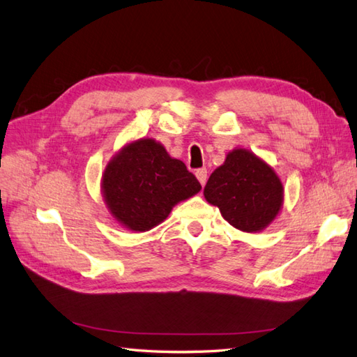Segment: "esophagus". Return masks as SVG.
Returning <instances> with one entry per match:
<instances>
[{
  "label": "esophagus",
  "mask_w": 357,
  "mask_h": 357,
  "mask_svg": "<svg viewBox=\"0 0 357 357\" xmlns=\"http://www.w3.org/2000/svg\"><path fill=\"white\" fill-rule=\"evenodd\" d=\"M195 176H197V178H199L200 185L204 186V185H206V180H208V171H206V168L197 169V171H195Z\"/></svg>",
  "instance_id": "obj_1"
}]
</instances>
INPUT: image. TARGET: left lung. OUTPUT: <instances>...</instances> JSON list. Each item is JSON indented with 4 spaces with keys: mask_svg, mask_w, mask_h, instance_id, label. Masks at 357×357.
<instances>
[{
    "mask_svg": "<svg viewBox=\"0 0 357 357\" xmlns=\"http://www.w3.org/2000/svg\"><path fill=\"white\" fill-rule=\"evenodd\" d=\"M203 194L229 225L243 232L263 231L284 202V188L272 166L243 148L226 155L225 163L211 174Z\"/></svg>",
    "mask_w": 357,
    "mask_h": 357,
    "instance_id": "1",
    "label": "left lung"
}]
</instances>
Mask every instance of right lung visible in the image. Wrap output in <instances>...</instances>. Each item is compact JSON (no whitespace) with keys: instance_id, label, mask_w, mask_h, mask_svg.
I'll return each instance as SVG.
<instances>
[{"instance_id":"obj_1","label":"right lung","mask_w":357,"mask_h":357,"mask_svg":"<svg viewBox=\"0 0 357 357\" xmlns=\"http://www.w3.org/2000/svg\"><path fill=\"white\" fill-rule=\"evenodd\" d=\"M202 189L186 165L154 139L125 145L102 176V192L112 215L126 229L145 232L160 225L174 206Z\"/></svg>"}]
</instances>
